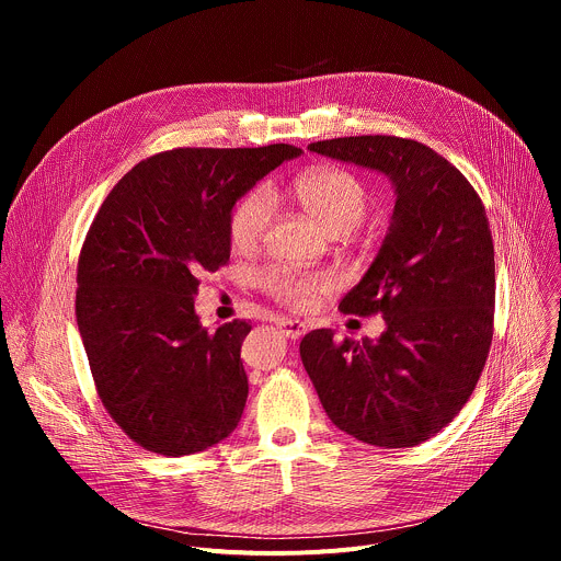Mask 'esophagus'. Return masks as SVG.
Wrapping results in <instances>:
<instances>
[{"label": "esophagus", "mask_w": 561, "mask_h": 561, "mask_svg": "<svg viewBox=\"0 0 561 561\" xmlns=\"http://www.w3.org/2000/svg\"><path fill=\"white\" fill-rule=\"evenodd\" d=\"M275 327L288 337V340H299L306 333V324L299 322V319H288V317H277Z\"/></svg>", "instance_id": "esophagus-1"}]
</instances>
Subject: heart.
Here are the masks:
<instances>
[{
    "mask_svg": "<svg viewBox=\"0 0 561 561\" xmlns=\"http://www.w3.org/2000/svg\"><path fill=\"white\" fill-rule=\"evenodd\" d=\"M293 195L301 208L331 234L355 230L370 208L366 184L355 173L335 167L310 169L297 175L293 180ZM275 195L266 184L239 197L228 215V239L232 249H255L275 217ZM260 288L288 308L306 310L319 293L329 288V277L273 266L262 271Z\"/></svg>",
    "mask_w": 561,
    "mask_h": 561,
    "instance_id": "obj_1",
    "label": "heart"
}]
</instances>
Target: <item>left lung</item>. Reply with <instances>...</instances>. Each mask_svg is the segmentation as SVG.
I'll return each instance as SVG.
<instances>
[{"label":"left lung","mask_w":561,"mask_h":561,"mask_svg":"<svg viewBox=\"0 0 561 561\" xmlns=\"http://www.w3.org/2000/svg\"><path fill=\"white\" fill-rule=\"evenodd\" d=\"M308 148L388 175L397 202L375 262L340 304L346 314H383L386 331L359 344L317 329L299 344L304 368L340 431L370 446H417L463 409L491 351L495 249L486 208L422 141L359 135Z\"/></svg>","instance_id":"left-lung-1"}]
</instances>
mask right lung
<instances>
[{
	"mask_svg": "<svg viewBox=\"0 0 561 561\" xmlns=\"http://www.w3.org/2000/svg\"><path fill=\"white\" fill-rule=\"evenodd\" d=\"M301 148H173L130 169L98 210L77 262L75 312L98 394L141 448L180 457L228 437L249 377L251 324L202 329V273L230 257L234 202Z\"/></svg>",
	"mask_w": 561,
	"mask_h": 561,
	"instance_id": "right-lung-1",
	"label": "right lung"
}]
</instances>
